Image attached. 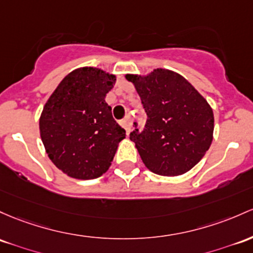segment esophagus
Wrapping results in <instances>:
<instances>
[{"instance_id":"esophagus-1","label":"esophagus","mask_w":253,"mask_h":253,"mask_svg":"<svg viewBox=\"0 0 253 253\" xmlns=\"http://www.w3.org/2000/svg\"><path fill=\"white\" fill-rule=\"evenodd\" d=\"M131 124H132V121H131V119H129V118H125L120 121V125L122 127H124L125 129H126L127 134L131 132Z\"/></svg>"}]
</instances>
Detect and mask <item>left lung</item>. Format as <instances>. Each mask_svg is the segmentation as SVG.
Returning a JSON list of instances; mask_svg holds the SVG:
<instances>
[{
	"instance_id": "1",
	"label": "left lung",
	"mask_w": 253,
	"mask_h": 253,
	"mask_svg": "<svg viewBox=\"0 0 253 253\" xmlns=\"http://www.w3.org/2000/svg\"><path fill=\"white\" fill-rule=\"evenodd\" d=\"M148 120L129 139L152 173L176 176L192 169L210 148L213 114L209 103L184 77L157 68L145 77L127 74ZM137 127V122H134Z\"/></svg>"
}]
</instances>
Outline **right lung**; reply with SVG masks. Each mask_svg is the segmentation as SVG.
<instances>
[{
	"label": "right lung",
	"instance_id": "obj_1",
	"mask_svg": "<svg viewBox=\"0 0 253 253\" xmlns=\"http://www.w3.org/2000/svg\"><path fill=\"white\" fill-rule=\"evenodd\" d=\"M115 80L102 69L78 68L63 78L44 105L42 141L52 163L71 177L88 180L104 174L126 137L104 99Z\"/></svg>",
	"mask_w": 253,
	"mask_h": 253
}]
</instances>
